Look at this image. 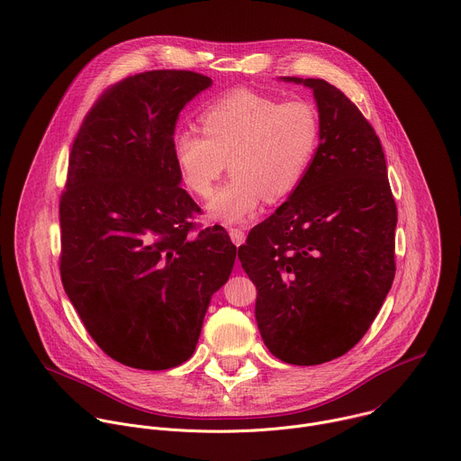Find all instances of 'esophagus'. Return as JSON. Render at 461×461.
Returning <instances> with one entry per match:
<instances>
[{"label":"esophagus","instance_id":"34e87169","mask_svg":"<svg viewBox=\"0 0 461 461\" xmlns=\"http://www.w3.org/2000/svg\"><path fill=\"white\" fill-rule=\"evenodd\" d=\"M229 236H230V240H232V243H234L236 247H240V245L245 243V232H243L241 229L229 227Z\"/></svg>","mask_w":461,"mask_h":461}]
</instances>
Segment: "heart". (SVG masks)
<instances>
[{
    "instance_id": "obj_1",
    "label": "heart",
    "mask_w": 461,
    "mask_h": 461,
    "mask_svg": "<svg viewBox=\"0 0 461 461\" xmlns=\"http://www.w3.org/2000/svg\"><path fill=\"white\" fill-rule=\"evenodd\" d=\"M202 134L181 129L172 136L179 179L196 198H209L225 170L232 177L209 202V216L241 223L258 214L265 200L291 196L305 179L318 145L320 116L307 100L282 102L238 88L200 114Z\"/></svg>"
}]
</instances>
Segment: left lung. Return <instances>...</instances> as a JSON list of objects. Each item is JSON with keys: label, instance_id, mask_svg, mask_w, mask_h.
<instances>
[{"label": "left lung", "instance_id": "left-lung-1", "mask_svg": "<svg viewBox=\"0 0 461 461\" xmlns=\"http://www.w3.org/2000/svg\"><path fill=\"white\" fill-rule=\"evenodd\" d=\"M312 88L320 145L302 185L238 249L256 285L267 348L291 365L348 352L391 291L398 221L385 154L373 125L325 79Z\"/></svg>", "mask_w": 461, "mask_h": 461}]
</instances>
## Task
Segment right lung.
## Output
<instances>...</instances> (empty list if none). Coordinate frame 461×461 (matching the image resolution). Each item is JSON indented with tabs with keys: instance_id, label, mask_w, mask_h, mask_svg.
I'll return each instance as SVG.
<instances>
[{
	"instance_id": "obj_1",
	"label": "right lung",
	"mask_w": 461,
	"mask_h": 461,
	"mask_svg": "<svg viewBox=\"0 0 461 461\" xmlns=\"http://www.w3.org/2000/svg\"><path fill=\"white\" fill-rule=\"evenodd\" d=\"M211 77L149 70L109 86L85 116L59 198L63 289L113 359L143 371L187 361L236 245L179 187L177 114Z\"/></svg>"
}]
</instances>
